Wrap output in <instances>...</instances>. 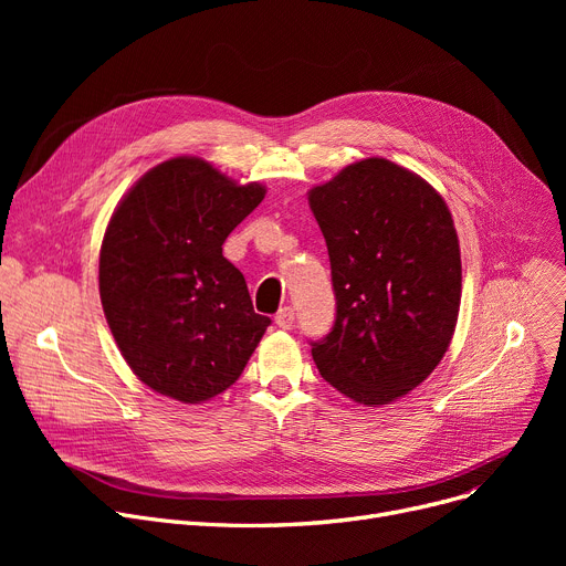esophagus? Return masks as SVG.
<instances>
[{
	"mask_svg": "<svg viewBox=\"0 0 566 566\" xmlns=\"http://www.w3.org/2000/svg\"><path fill=\"white\" fill-rule=\"evenodd\" d=\"M293 321H295V314H293L291 307H282V310L275 314V323H277V328H282V331H291Z\"/></svg>",
	"mask_w": 566,
	"mask_h": 566,
	"instance_id": "34e87169",
	"label": "esophagus"
}]
</instances>
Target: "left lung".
I'll list each match as a JSON object with an SVG mask.
<instances>
[{"mask_svg": "<svg viewBox=\"0 0 566 566\" xmlns=\"http://www.w3.org/2000/svg\"><path fill=\"white\" fill-rule=\"evenodd\" d=\"M331 256L337 314L312 358L333 388L365 406L408 395L448 350L461 305L452 213L420 178L385 158L310 190Z\"/></svg>", "mask_w": 566, "mask_h": 566, "instance_id": "obj_1", "label": "left lung"}]
</instances>
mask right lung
<instances>
[{"label": "right lung", "mask_w": 566, "mask_h": 566, "mask_svg": "<svg viewBox=\"0 0 566 566\" xmlns=\"http://www.w3.org/2000/svg\"><path fill=\"white\" fill-rule=\"evenodd\" d=\"M263 195L181 156L146 171L116 206L101 248V303L118 350L151 390L199 403L243 374L271 318L254 312L222 245Z\"/></svg>", "instance_id": "obj_1"}]
</instances>
